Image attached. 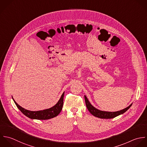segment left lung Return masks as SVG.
Instances as JSON below:
<instances>
[{"mask_svg":"<svg viewBox=\"0 0 147 147\" xmlns=\"http://www.w3.org/2000/svg\"><path fill=\"white\" fill-rule=\"evenodd\" d=\"M85 104H86V107H87L88 111L90 112V113L92 115L94 116L95 117H98L100 119H108L115 118V117L118 116L125 113L132 106V104H131L127 108H126L123 110H121L120 111H117V112H105V111H100V110L95 108L93 106H92L85 96Z\"/></svg>","mask_w":147,"mask_h":147,"instance_id":"obj_1","label":"left lung"}]
</instances>
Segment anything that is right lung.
I'll list each match as a JSON object with an SVG mask.
<instances>
[{
    "label": "right lung",
    "instance_id": "right-lung-1",
    "mask_svg": "<svg viewBox=\"0 0 147 147\" xmlns=\"http://www.w3.org/2000/svg\"><path fill=\"white\" fill-rule=\"evenodd\" d=\"M63 97H64V93L62 94L61 97L60 98L58 102L51 108L40 111H30L26 110L20 105H19L13 99L15 104H16L18 108L21 111L22 113H23L25 116L30 118L31 119H36V120H48L53 117H56L58 116L59 113L61 112L63 104Z\"/></svg>",
    "mask_w": 147,
    "mask_h": 147
}]
</instances>
